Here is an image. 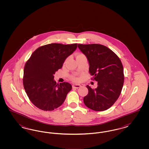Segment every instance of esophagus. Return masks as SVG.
Wrapping results in <instances>:
<instances>
[{
    "mask_svg": "<svg viewBox=\"0 0 149 149\" xmlns=\"http://www.w3.org/2000/svg\"><path fill=\"white\" fill-rule=\"evenodd\" d=\"M81 86V85L80 84H73L72 85V88H79Z\"/></svg>",
    "mask_w": 149,
    "mask_h": 149,
    "instance_id": "34e87169",
    "label": "esophagus"
}]
</instances>
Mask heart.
<instances>
[{
    "mask_svg": "<svg viewBox=\"0 0 149 149\" xmlns=\"http://www.w3.org/2000/svg\"><path fill=\"white\" fill-rule=\"evenodd\" d=\"M82 55H82V54H79V55H77V57L80 56H82ZM72 80H74V81H77L79 80V79L77 78H72Z\"/></svg>",
    "mask_w": 149,
    "mask_h": 149,
    "instance_id": "obj_1",
    "label": "heart"
}]
</instances>
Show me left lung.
Wrapping results in <instances>:
<instances>
[{
  "mask_svg": "<svg viewBox=\"0 0 149 149\" xmlns=\"http://www.w3.org/2000/svg\"><path fill=\"white\" fill-rule=\"evenodd\" d=\"M78 46L87 58L89 72L98 82L94 89L86 85L88 94L84 97V103L95 111L107 110L113 106L122 89L124 74L120 59L103 45L78 44Z\"/></svg>",
  "mask_w": 149,
  "mask_h": 149,
  "instance_id": "8db88e82",
  "label": "left lung"
}]
</instances>
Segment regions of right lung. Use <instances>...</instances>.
<instances>
[{
    "mask_svg": "<svg viewBox=\"0 0 149 149\" xmlns=\"http://www.w3.org/2000/svg\"><path fill=\"white\" fill-rule=\"evenodd\" d=\"M77 48V43L48 44L35 51L26 63L24 88L29 100L39 109L51 111L64 103L72 86L67 82L56 84L54 74Z\"/></svg>",
    "mask_w": 149,
    "mask_h": 149,
    "instance_id": "1",
    "label": "right lung"
}]
</instances>
